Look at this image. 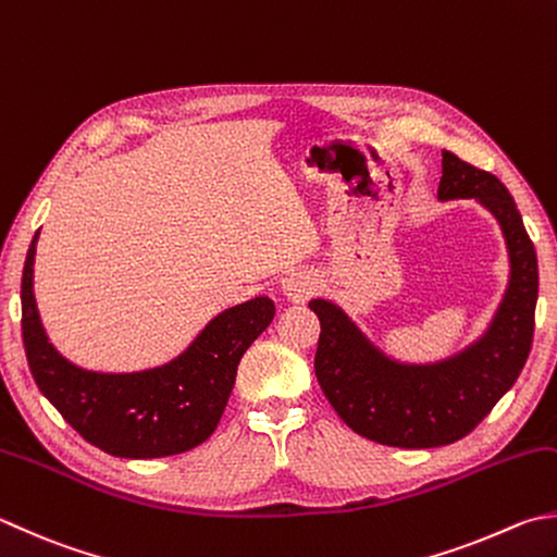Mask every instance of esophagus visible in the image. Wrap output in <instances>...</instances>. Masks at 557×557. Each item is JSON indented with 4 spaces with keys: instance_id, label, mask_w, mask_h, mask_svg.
I'll return each instance as SVG.
<instances>
[{
    "instance_id": "34e87169",
    "label": "esophagus",
    "mask_w": 557,
    "mask_h": 557,
    "mask_svg": "<svg viewBox=\"0 0 557 557\" xmlns=\"http://www.w3.org/2000/svg\"><path fill=\"white\" fill-rule=\"evenodd\" d=\"M281 288L286 293V298L293 302H306L314 290H318V281L310 274V271H290V274L283 276Z\"/></svg>"
}]
</instances>
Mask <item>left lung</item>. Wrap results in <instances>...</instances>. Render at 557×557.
I'll return each mask as SVG.
<instances>
[{
	"label": "left lung",
	"mask_w": 557,
	"mask_h": 557,
	"mask_svg": "<svg viewBox=\"0 0 557 557\" xmlns=\"http://www.w3.org/2000/svg\"><path fill=\"white\" fill-rule=\"evenodd\" d=\"M438 198H478L499 220L511 261L507 296L485 337L432 366L391 361L330 300H310L320 320L314 375L346 426L397 448H434L468 436L499 403L529 359L536 324L539 261L511 194L495 174L442 152Z\"/></svg>",
	"instance_id": "obj_1"
}]
</instances>
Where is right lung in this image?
<instances>
[{
	"mask_svg": "<svg viewBox=\"0 0 557 557\" xmlns=\"http://www.w3.org/2000/svg\"><path fill=\"white\" fill-rule=\"evenodd\" d=\"M36 239L21 276V334L38 391L82 438L111 456L162 458L203 444L223 417L239 359L274 320V300L255 298L218 314L180 359L160 369L84 371L52 349L40 324Z\"/></svg>",
	"mask_w": 557,
	"mask_h": 557,
	"instance_id": "1",
	"label": "right lung"
}]
</instances>
